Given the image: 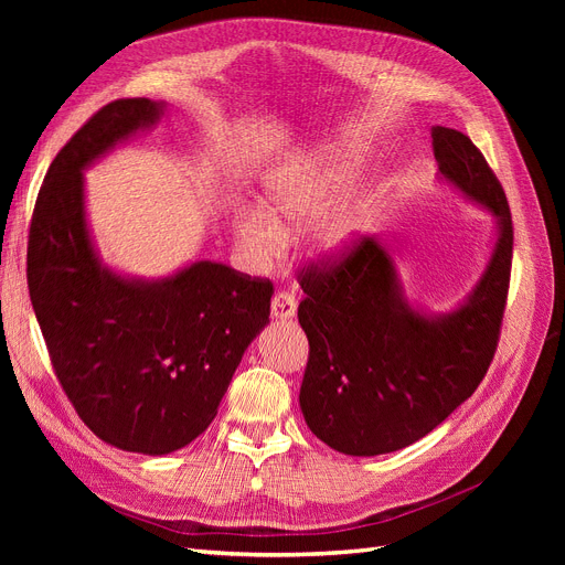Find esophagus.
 <instances>
[{"label":"esophagus","mask_w":565,"mask_h":565,"mask_svg":"<svg viewBox=\"0 0 565 565\" xmlns=\"http://www.w3.org/2000/svg\"><path fill=\"white\" fill-rule=\"evenodd\" d=\"M295 311H298V300H295V295H290L286 290L275 292V298H273V316L275 318L286 320V318H292Z\"/></svg>","instance_id":"1"}]
</instances>
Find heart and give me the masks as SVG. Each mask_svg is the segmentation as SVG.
<instances>
[{"label": "heart", "mask_w": 565, "mask_h": 565, "mask_svg": "<svg viewBox=\"0 0 565 565\" xmlns=\"http://www.w3.org/2000/svg\"><path fill=\"white\" fill-rule=\"evenodd\" d=\"M345 178L339 158L281 167L265 183V211L249 207L235 220V241L256 267L270 265L288 245V233L311 222L320 252L339 254L358 237L371 217L366 199H345L332 207Z\"/></svg>", "instance_id": "obj_1"}]
</instances>
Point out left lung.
Listing matches in <instances>:
<instances>
[{
	"mask_svg": "<svg viewBox=\"0 0 565 565\" xmlns=\"http://www.w3.org/2000/svg\"><path fill=\"white\" fill-rule=\"evenodd\" d=\"M441 175L499 220V237L471 298L426 318L401 295L390 252L354 237L298 275V320L309 339L300 407L311 433L345 456L409 447L437 428L486 377L507 309L513 220L507 192L471 139L433 128Z\"/></svg>",
	"mask_w": 565,
	"mask_h": 565,
	"instance_id": "8db88e82",
	"label": "left lung"
}]
</instances>
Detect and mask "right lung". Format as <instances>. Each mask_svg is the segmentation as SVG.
Returning a JSON list of instances; mask_svg holds the SVG:
<instances>
[{
  "label": "right lung",
  "instance_id": "add662e5",
  "mask_svg": "<svg viewBox=\"0 0 565 565\" xmlns=\"http://www.w3.org/2000/svg\"><path fill=\"white\" fill-rule=\"evenodd\" d=\"M160 114V103L121 98L88 118L45 173L26 245L29 298L58 384L92 433L148 456L211 426L275 292L270 279L211 260L151 284L98 263L82 169Z\"/></svg>",
  "mask_w": 565,
  "mask_h": 565
}]
</instances>
